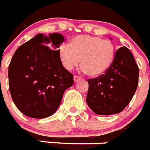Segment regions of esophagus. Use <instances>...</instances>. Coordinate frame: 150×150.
Returning <instances> with one entry per match:
<instances>
[{
  "label": "esophagus",
  "mask_w": 150,
  "mask_h": 150,
  "mask_svg": "<svg viewBox=\"0 0 150 150\" xmlns=\"http://www.w3.org/2000/svg\"><path fill=\"white\" fill-rule=\"evenodd\" d=\"M81 80V77H80V76H74V80L75 83H76L77 81H79V80Z\"/></svg>",
  "instance_id": "esophagus-1"
}]
</instances>
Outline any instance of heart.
Returning <instances> with one entry per match:
<instances>
[{
	"instance_id": "1",
	"label": "heart",
	"mask_w": 150,
	"mask_h": 150,
	"mask_svg": "<svg viewBox=\"0 0 150 150\" xmlns=\"http://www.w3.org/2000/svg\"><path fill=\"white\" fill-rule=\"evenodd\" d=\"M115 54L113 43L98 36L77 35L69 45H63L58 50L62 66L72 70L80 63L82 70L90 76H98L107 71Z\"/></svg>"
}]
</instances>
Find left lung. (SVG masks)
<instances>
[{"label":"left lung","instance_id":"left-lung-1","mask_svg":"<svg viewBox=\"0 0 150 150\" xmlns=\"http://www.w3.org/2000/svg\"><path fill=\"white\" fill-rule=\"evenodd\" d=\"M138 79L139 68L132 53L125 46L121 47L104 74L87 80V105L97 115H111L122 112L136 92Z\"/></svg>","mask_w":150,"mask_h":150}]
</instances>
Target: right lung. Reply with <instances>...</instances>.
Instances as JSON below:
<instances>
[{
  "instance_id": "obj_1",
  "label": "right lung",
  "mask_w": 150,
  "mask_h": 150,
  "mask_svg": "<svg viewBox=\"0 0 150 150\" xmlns=\"http://www.w3.org/2000/svg\"><path fill=\"white\" fill-rule=\"evenodd\" d=\"M59 33H40L20 45L8 69L9 89L16 108L33 118H45L57 111L74 76L62 66Z\"/></svg>"
}]
</instances>
